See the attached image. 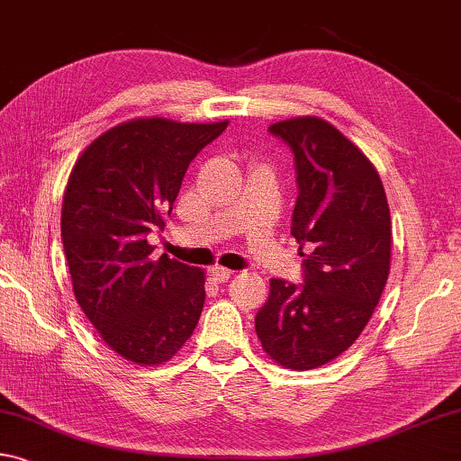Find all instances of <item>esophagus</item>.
<instances>
[{"label":"esophagus","mask_w":461,"mask_h":461,"mask_svg":"<svg viewBox=\"0 0 461 461\" xmlns=\"http://www.w3.org/2000/svg\"><path fill=\"white\" fill-rule=\"evenodd\" d=\"M211 275H213V279L219 283H225L230 281L233 276V270L231 268H225V267H213L211 268Z\"/></svg>","instance_id":"34e87169"}]
</instances>
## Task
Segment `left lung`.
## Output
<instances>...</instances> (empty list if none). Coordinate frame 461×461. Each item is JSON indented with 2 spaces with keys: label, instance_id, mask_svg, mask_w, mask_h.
<instances>
[{
  "label": "left lung",
  "instance_id": "obj_1",
  "mask_svg": "<svg viewBox=\"0 0 461 461\" xmlns=\"http://www.w3.org/2000/svg\"><path fill=\"white\" fill-rule=\"evenodd\" d=\"M295 153L291 236L303 254V285L270 279L257 313L265 353L285 369H316L359 339L392 262V219L382 178L353 141L320 116L270 125Z\"/></svg>",
  "mask_w": 461,
  "mask_h": 461
}]
</instances>
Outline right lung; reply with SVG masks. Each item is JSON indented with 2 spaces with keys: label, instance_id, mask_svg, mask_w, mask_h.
<instances>
[{
  "label": "right lung",
  "instance_id": "add662e5",
  "mask_svg": "<svg viewBox=\"0 0 461 461\" xmlns=\"http://www.w3.org/2000/svg\"><path fill=\"white\" fill-rule=\"evenodd\" d=\"M162 116L125 121L82 151L63 194L61 238L79 308L116 355L143 367L170 361L191 339L204 303V270L162 254L182 178L228 127Z\"/></svg>",
  "mask_w": 461,
  "mask_h": 461
}]
</instances>
